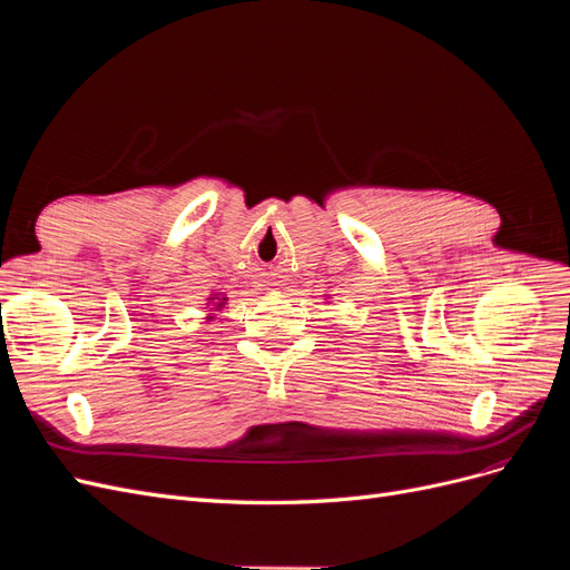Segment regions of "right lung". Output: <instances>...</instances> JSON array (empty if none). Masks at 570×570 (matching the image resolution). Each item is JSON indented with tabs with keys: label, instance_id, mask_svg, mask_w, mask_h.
I'll use <instances>...</instances> for the list:
<instances>
[{
	"label": "right lung",
	"instance_id": "1",
	"mask_svg": "<svg viewBox=\"0 0 570 570\" xmlns=\"http://www.w3.org/2000/svg\"><path fill=\"white\" fill-rule=\"evenodd\" d=\"M226 302H228V297H223V295H212V297H209V302H206V304H212V314L206 316V321H212V318L216 316V312H220V308L226 306Z\"/></svg>",
	"mask_w": 570,
	"mask_h": 570
}]
</instances>
